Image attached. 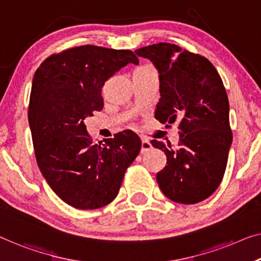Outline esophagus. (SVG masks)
I'll return each instance as SVG.
<instances>
[{
	"instance_id": "obj_1",
	"label": "esophagus",
	"mask_w": 261,
	"mask_h": 261,
	"mask_svg": "<svg viewBox=\"0 0 261 261\" xmlns=\"http://www.w3.org/2000/svg\"><path fill=\"white\" fill-rule=\"evenodd\" d=\"M152 149V145L151 143L145 138H142V147H141V153H146Z\"/></svg>"
}]
</instances>
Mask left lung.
Here are the masks:
<instances>
[{"instance_id": "left-lung-1", "label": "left lung", "mask_w": 261, "mask_h": 261, "mask_svg": "<svg viewBox=\"0 0 261 261\" xmlns=\"http://www.w3.org/2000/svg\"><path fill=\"white\" fill-rule=\"evenodd\" d=\"M135 53L158 70L161 98L155 119L166 126L179 123L176 147L151 141L168 161L157 173L159 188L176 203H199L219 186L232 144L230 104L223 81L207 58L176 44H152Z\"/></svg>"}]
</instances>
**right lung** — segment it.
Masks as SVG:
<instances>
[{
	"label": "right lung",
	"mask_w": 261,
	"mask_h": 261,
	"mask_svg": "<svg viewBox=\"0 0 261 261\" xmlns=\"http://www.w3.org/2000/svg\"><path fill=\"white\" fill-rule=\"evenodd\" d=\"M129 63L130 50L81 45L53 55L36 70L28 119L42 174L64 203L80 210L103 207L115 199L141 139L125 130L93 144L84 120L100 111L106 82Z\"/></svg>",
	"instance_id": "right-lung-1"
}]
</instances>
